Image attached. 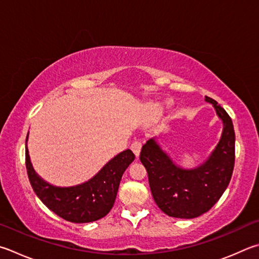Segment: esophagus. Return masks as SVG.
Wrapping results in <instances>:
<instances>
[{
  "instance_id": "1",
  "label": "esophagus",
  "mask_w": 259,
  "mask_h": 259,
  "mask_svg": "<svg viewBox=\"0 0 259 259\" xmlns=\"http://www.w3.org/2000/svg\"><path fill=\"white\" fill-rule=\"evenodd\" d=\"M140 149H142V143L140 142H134L133 144H131V150H133L134 152V154L136 155V156H139V154H140Z\"/></svg>"
}]
</instances>
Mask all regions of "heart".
Wrapping results in <instances>:
<instances>
[{"mask_svg":"<svg viewBox=\"0 0 259 259\" xmlns=\"http://www.w3.org/2000/svg\"><path fill=\"white\" fill-rule=\"evenodd\" d=\"M153 112L155 114H158V113H161V109H159V107H155V109L153 110Z\"/></svg>","mask_w":259,"mask_h":259,"instance_id":"heart-1","label":"heart"}]
</instances>
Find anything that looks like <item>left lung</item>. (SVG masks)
I'll return each mask as SVG.
<instances>
[{
	"mask_svg": "<svg viewBox=\"0 0 259 259\" xmlns=\"http://www.w3.org/2000/svg\"><path fill=\"white\" fill-rule=\"evenodd\" d=\"M205 101L223 123L220 142L206 161L192 168L178 165L156 137L148 139L140 152L155 203L172 218L194 219L206 213L218 203L232 177L236 145L232 120L213 98L205 96Z\"/></svg>",
	"mask_w": 259,
	"mask_h": 259,
	"instance_id": "1",
	"label": "left lung"
}]
</instances>
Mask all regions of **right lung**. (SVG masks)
<instances>
[{"label": "right lung", "mask_w": 259, "mask_h": 259, "mask_svg": "<svg viewBox=\"0 0 259 259\" xmlns=\"http://www.w3.org/2000/svg\"><path fill=\"white\" fill-rule=\"evenodd\" d=\"M29 135V131H28ZM26 138V167L30 185L43 204L60 218L72 223L97 221L113 207L121 178L135 155L125 149L110 159L88 181L71 187L53 186L41 179L32 167Z\"/></svg>", "instance_id": "right-lung-1"}]
</instances>
